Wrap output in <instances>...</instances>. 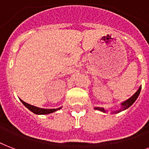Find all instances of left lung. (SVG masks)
<instances>
[{"instance_id": "obj_1", "label": "left lung", "mask_w": 149, "mask_h": 149, "mask_svg": "<svg viewBox=\"0 0 149 149\" xmlns=\"http://www.w3.org/2000/svg\"><path fill=\"white\" fill-rule=\"evenodd\" d=\"M141 87H139V89L137 91V92L135 93L134 95H133L132 97H130V98L127 100V101H125L124 102H123L122 104H121V109H120V110H118V111H115V112H113L112 113H118V112H120L121 111H123V110L128 109V108L130 107V105H132L133 104H134V102L136 101V99H137L138 96H139V94H140V92H141ZM95 109L100 110V111H102V112H106V110H105L104 108L95 107Z\"/></svg>"}]
</instances>
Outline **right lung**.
<instances>
[{
	"instance_id": "add662e5",
	"label": "right lung",
	"mask_w": 149,
	"mask_h": 149,
	"mask_svg": "<svg viewBox=\"0 0 149 149\" xmlns=\"http://www.w3.org/2000/svg\"><path fill=\"white\" fill-rule=\"evenodd\" d=\"M22 104L26 106V107L29 109L31 112H33L35 114H37V115H46V114H49V113H52V112H55L57 110L60 109L61 108H58V109H40V108H37L36 106H33V105H29V104H27L25 102H23L22 100L20 99Z\"/></svg>"
}]
</instances>
